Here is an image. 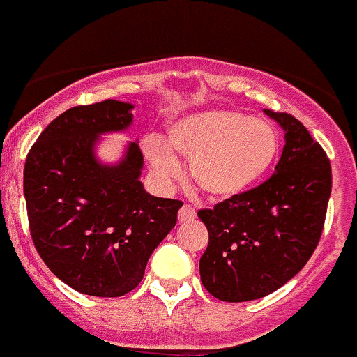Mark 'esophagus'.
<instances>
[{
    "label": "esophagus",
    "instance_id": "esophagus-1",
    "mask_svg": "<svg viewBox=\"0 0 357 357\" xmlns=\"http://www.w3.org/2000/svg\"><path fill=\"white\" fill-rule=\"evenodd\" d=\"M193 219H195V210H193V206L184 204V206L178 210V221H181V223H190Z\"/></svg>",
    "mask_w": 357,
    "mask_h": 357
}]
</instances>
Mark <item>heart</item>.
<instances>
[{
	"label": "heart",
	"instance_id": "heart-1",
	"mask_svg": "<svg viewBox=\"0 0 357 357\" xmlns=\"http://www.w3.org/2000/svg\"><path fill=\"white\" fill-rule=\"evenodd\" d=\"M144 142V155L155 175H181L176 155L190 160V175L201 193L227 199L243 193L267 173L280 147L273 125L234 110H206L178 119L165 136Z\"/></svg>",
	"mask_w": 357,
	"mask_h": 357
}]
</instances>
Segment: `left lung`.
Returning <instances> with one entry per match:
<instances>
[{
	"instance_id": "1",
	"label": "left lung",
	"mask_w": 357,
	"mask_h": 357,
	"mask_svg": "<svg viewBox=\"0 0 357 357\" xmlns=\"http://www.w3.org/2000/svg\"><path fill=\"white\" fill-rule=\"evenodd\" d=\"M286 145L271 178L197 215L208 228L202 286L219 301L247 302L289 282L312 258L332 193L326 153L291 114L264 110Z\"/></svg>"
}]
</instances>
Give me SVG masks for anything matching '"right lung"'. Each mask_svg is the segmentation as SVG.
I'll return each instance as SVG.
<instances>
[{"mask_svg": "<svg viewBox=\"0 0 357 357\" xmlns=\"http://www.w3.org/2000/svg\"><path fill=\"white\" fill-rule=\"evenodd\" d=\"M132 108L114 99L70 108L42 130L25 160L34 247L56 278L84 295L132 291L182 206L145 192L138 142L118 164L96 156L102 134L129 129Z\"/></svg>", "mask_w": 357, "mask_h": 357, "instance_id": "add662e5", "label": "right lung"}]
</instances>
